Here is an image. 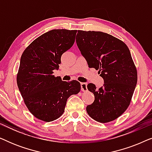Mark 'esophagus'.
I'll return each instance as SVG.
<instances>
[{
	"label": "esophagus",
	"instance_id": "esophagus-1",
	"mask_svg": "<svg viewBox=\"0 0 152 152\" xmlns=\"http://www.w3.org/2000/svg\"><path fill=\"white\" fill-rule=\"evenodd\" d=\"M81 89H82V91H87V84L86 83H84V82L81 83Z\"/></svg>",
	"mask_w": 152,
	"mask_h": 152
}]
</instances>
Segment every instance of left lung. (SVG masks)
Instances as JSON below:
<instances>
[{
	"instance_id": "left-lung-1",
	"label": "left lung",
	"mask_w": 152,
	"mask_h": 152,
	"mask_svg": "<svg viewBox=\"0 0 152 152\" xmlns=\"http://www.w3.org/2000/svg\"><path fill=\"white\" fill-rule=\"evenodd\" d=\"M76 43L88 67L98 70L103 86L87 88L95 100L86 107L90 117L109 122L122 115L129 105L137 84V70L129 49L123 41L107 33L78 30Z\"/></svg>"
}]
</instances>
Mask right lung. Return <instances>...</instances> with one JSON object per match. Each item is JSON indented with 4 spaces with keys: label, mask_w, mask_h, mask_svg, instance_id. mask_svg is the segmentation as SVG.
Listing matches in <instances>:
<instances>
[{
    "label": "right lung",
    "mask_w": 152,
    "mask_h": 152,
    "mask_svg": "<svg viewBox=\"0 0 152 152\" xmlns=\"http://www.w3.org/2000/svg\"><path fill=\"white\" fill-rule=\"evenodd\" d=\"M77 30H52L33 41L23 53L17 85L29 111L34 117L51 122L64 113L68 97L80 91L76 80L64 82L55 77L62 54L75 43Z\"/></svg>",
    "instance_id": "1"
}]
</instances>
